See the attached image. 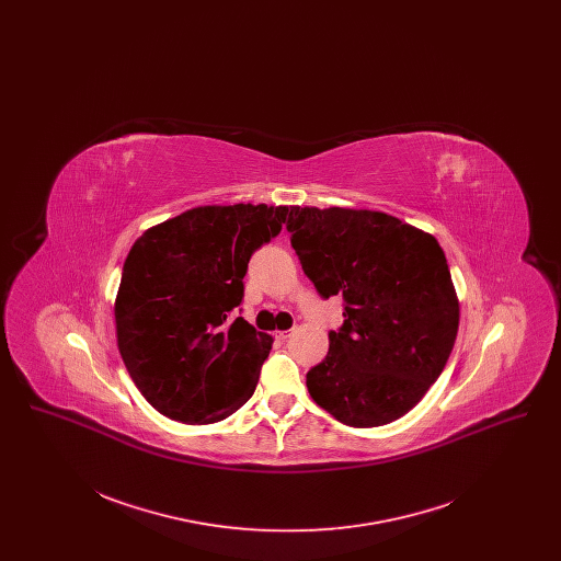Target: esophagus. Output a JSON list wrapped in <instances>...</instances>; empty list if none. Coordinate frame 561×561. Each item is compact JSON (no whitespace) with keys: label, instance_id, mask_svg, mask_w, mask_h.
<instances>
[{"label":"esophagus","instance_id":"obj_1","mask_svg":"<svg viewBox=\"0 0 561 561\" xmlns=\"http://www.w3.org/2000/svg\"><path fill=\"white\" fill-rule=\"evenodd\" d=\"M288 339H290V332H288V330L275 332V341H288Z\"/></svg>","mask_w":561,"mask_h":561}]
</instances>
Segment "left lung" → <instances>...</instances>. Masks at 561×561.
<instances>
[{"label":"left lung","instance_id":"left-lung-1","mask_svg":"<svg viewBox=\"0 0 561 561\" xmlns=\"http://www.w3.org/2000/svg\"><path fill=\"white\" fill-rule=\"evenodd\" d=\"M296 256L321 298L343 296V325L307 373V389L343 425L380 427L439 378L458 332V300L437 240L400 218L290 208Z\"/></svg>","mask_w":561,"mask_h":561}]
</instances>
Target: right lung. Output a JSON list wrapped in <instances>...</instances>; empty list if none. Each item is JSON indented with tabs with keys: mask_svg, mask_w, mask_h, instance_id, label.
<instances>
[{
	"mask_svg": "<svg viewBox=\"0 0 561 561\" xmlns=\"http://www.w3.org/2000/svg\"><path fill=\"white\" fill-rule=\"evenodd\" d=\"M286 214L265 204L204 206L134 243L115 300L117 347L163 416L208 425L252 398L273 341L231 313L252 254L282 231Z\"/></svg>",
	"mask_w": 561,
	"mask_h": 561,
	"instance_id": "obj_1",
	"label": "right lung"
}]
</instances>
